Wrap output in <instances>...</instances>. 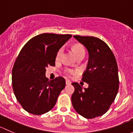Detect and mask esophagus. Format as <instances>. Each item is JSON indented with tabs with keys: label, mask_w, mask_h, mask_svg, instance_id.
I'll use <instances>...</instances> for the list:
<instances>
[{
	"label": "esophagus",
	"mask_w": 133,
	"mask_h": 133,
	"mask_svg": "<svg viewBox=\"0 0 133 133\" xmlns=\"http://www.w3.org/2000/svg\"><path fill=\"white\" fill-rule=\"evenodd\" d=\"M66 84L68 85V84H71V81L69 80H66Z\"/></svg>",
	"instance_id": "esophagus-1"
}]
</instances>
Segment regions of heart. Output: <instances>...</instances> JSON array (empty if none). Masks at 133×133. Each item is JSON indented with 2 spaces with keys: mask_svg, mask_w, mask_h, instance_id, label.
Here are the masks:
<instances>
[{
  "mask_svg": "<svg viewBox=\"0 0 133 133\" xmlns=\"http://www.w3.org/2000/svg\"><path fill=\"white\" fill-rule=\"evenodd\" d=\"M72 50L74 51V52L76 54V57H78L79 56L81 55H84L85 54V51H84V49L83 46L80 45H76L72 47ZM63 52V49H59L58 50V52H57L56 54V59H59L61 57V54H62ZM75 73V72L74 70H66V74L68 76H71V75L74 74Z\"/></svg>",
  "mask_w": 133,
  "mask_h": 133,
  "instance_id": "obj_1",
  "label": "heart"
}]
</instances>
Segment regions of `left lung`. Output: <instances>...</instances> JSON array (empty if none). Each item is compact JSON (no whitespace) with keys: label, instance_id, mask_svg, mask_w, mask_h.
<instances>
[{"label":"left lung","instance_id":"1","mask_svg":"<svg viewBox=\"0 0 133 133\" xmlns=\"http://www.w3.org/2000/svg\"><path fill=\"white\" fill-rule=\"evenodd\" d=\"M88 52V62L82 81L88 88L72 83L73 107L86 118H94L106 113L115 99L119 87L118 66L114 54L108 45L94 36H74Z\"/></svg>","mask_w":133,"mask_h":133}]
</instances>
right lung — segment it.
I'll return each instance as SVG.
<instances>
[{
	"label": "right lung",
	"instance_id": "obj_1",
	"mask_svg": "<svg viewBox=\"0 0 133 133\" xmlns=\"http://www.w3.org/2000/svg\"><path fill=\"white\" fill-rule=\"evenodd\" d=\"M71 35L43 33L31 38L19 53L12 70V86L16 99L31 114L51 110L65 87L62 77L49 81L46 68L55 66L57 52Z\"/></svg>",
	"mask_w": 133,
	"mask_h": 133
}]
</instances>
